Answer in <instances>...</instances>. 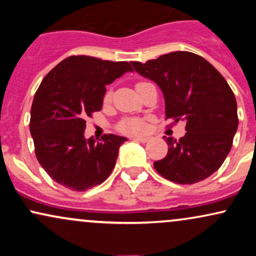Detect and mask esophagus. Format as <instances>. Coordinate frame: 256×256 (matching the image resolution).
I'll return each instance as SVG.
<instances>
[{
    "label": "esophagus",
    "instance_id": "esophagus-1",
    "mask_svg": "<svg viewBox=\"0 0 256 256\" xmlns=\"http://www.w3.org/2000/svg\"><path fill=\"white\" fill-rule=\"evenodd\" d=\"M134 140H137V142H140V143H146L150 140V138L149 137H134L132 138Z\"/></svg>",
    "mask_w": 256,
    "mask_h": 256
}]
</instances>
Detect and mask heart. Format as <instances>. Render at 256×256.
I'll return each instance as SVG.
<instances>
[{
	"label": "heart",
	"mask_w": 256,
	"mask_h": 256,
	"mask_svg": "<svg viewBox=\"0 0 256 256\" xmlns=\"http://www.w3.org/2000/svg\"><path fill=\"white\" fill-rule=\"evenodd\" d=\"M143 83H138L136 86L140 85ZM112 98H113V90L108 89L104 92V104H107L112 101ZM119 131L124 132V134H142V132L146 131V122H143L142 119L138 118H124L122 122L118 124Z\"/></svg>",
	"instance_id": "heart-1"
}]
</instances>
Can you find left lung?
Masks as SVG:
<instances>
[{
	"label": "left lung",
	"instance_id": "obj_1",
	"mask_svg": "<svg viewBox=\"0 0 256 256\" xmlns=\"http://www.w3.org/2000/svg\"><path fill=\"white\" fill-rule=\"evenodd\" d=\"M134 70L162 90L166 119L183 120L185 136L168 137V152L155 161V170L168 180L194 184L218 171L231 150L238 126L234 91L218 70L190 52H173Z\"/></svg>",
	"mask_w": 256,
	"mask_h": 256
}]
</instances>
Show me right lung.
I'll list each match as a JSON object with an SVG mask.
<instances>
[{"label": "right lung", "instance_id": "1", "mask_svg": "<svg viewBox=\"0 0 256 256\" xmlns=\"http://www.w3.org/2000/svg\"><path fill=\"white\" fill-rule=\"evenodd\" d=\"M134 71L126 61L72 55L56 64L34 94L30 132L36 158L52 179L85 192L110 177L125 137H84L85 119L101 110L106 85Z\"/></svg>", "mask_w": 256, "mask_h": 256}]
</instances>
